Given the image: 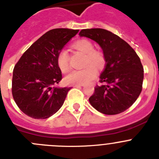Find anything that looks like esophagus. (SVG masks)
<instances>
[{"label":"esophagus","instance_id":"obj_1","mask_svg":"<svg viewBox=\"0 0 159 159\" xmlns=\"http://www.w3.org/2000/svg\"><path fill=\"white\" fill-rule=\"evenodd\" d=\"M85 85L84 84H78V85H75V87H84Z\"/></svg>","mask_w":159,"mask_h":159}]
</instances>
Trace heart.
Instances as JSON below:
<instances>
[{
	"label": "heart",
	"mask_w": 159,
	"mask_h": 159,
	"mask_svg": "<svg viewBox=\"0 0 159 159\" xmlns=\"http://www.w3.org/2000/svg\"><path fill=\"white\" fill-rule=\"evenodd\" d=\"M75 48L87 55L86 65L93 64L87 67L85 69L72 71L65 76L64 80L67 84H88L97 75V67L103 65L104 60L102 55L95 52L93 43L88 40H79L75 43ZM57 65L62 72H67L69 70V55L66 49H63L57 56Z\"/></svg>",
	"instance_id": "b5f03b06"
}]
</instances>
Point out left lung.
Wrapping results in <instances>:
<instances>
[{
	"label": "left lung",
	"mask_w": 159,
	"mask_h": 159,
	"mask_svg": "<svg viewBox=\"0 0 159 159\" xmlns=\"http://www.w3.org/2000/svg\"><path fill=\"white\" fill-rule=\"evenodd\" d=\"M79 35L96 42L106 62L99 76L102 84L95 88L90 103L105 115L123 112L142 92L144 74L139 57L127 42L105 29H82Z\"/></svg>",
	"instance_id": "8db88e82"
}]
</instances>
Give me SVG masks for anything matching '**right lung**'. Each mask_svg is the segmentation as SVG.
<instances>
[{"label": "right lung", "instance_id": "obj_1", "mask_svg": "<svg viewBox=\"0 0 159 159\" xmlns=\"http://www.w3.org/2000/svg\"><path fill=\"white\" fill-rule=\"evenodd\" d=\"M79 30L55 29L32 43L14 67L12 93L18 107L27 116L48 119L64 104L71 88L57 86L62 74L57 56Z\"/></svg>", "mask_w": 159, "mask_h": 159}]
</instances>
